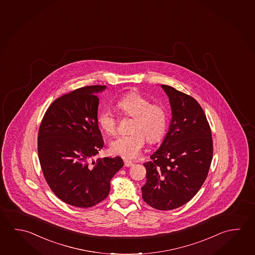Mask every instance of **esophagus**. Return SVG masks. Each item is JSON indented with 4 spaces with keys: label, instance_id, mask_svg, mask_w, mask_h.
Returning <instances> with one entry per match:
<instances>
[{
    "label": "esophagus",
    "instance_id": "34e87169",
    "mask_svg": "<svg viewBox=\"0 0 255 255\" xmlns=\"http://www.w3.org/2000/svg\"><path fill=\"white\" fill-rule=\"evenodd\" d=\"M133 162L132 161L128 160V159H125V166L126 167H130L133 165Z\"/></svg>",
    "mask_w": 255,
    "mask_h": 255
}]
</instances>
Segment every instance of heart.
<instances>
[{"instance_id": "1", "label": "heart", "mask_w": 255, "mask_h": 255, "mask_svg": "<svg viewBox=\"0 0 255 255\" xmlns=\"http://www.w3.org/2000/svg\"><path fill=\"white\" fill-rule=\"evenodd\" d=\"M117 108L126 117H133L130 133L122 135L110 144L111 151L126 158H134L140 154L146 142L160 140L167 127V112L159 104H151L149 99L138 92H129L118 99ZM100 128L108 135L117 132V117L109 109H103L98 117Z\"/></svg>"}]
</instances>
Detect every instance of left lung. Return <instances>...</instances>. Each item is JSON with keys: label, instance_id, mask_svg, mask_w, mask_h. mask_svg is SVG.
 Segmentation results:
<instances>
[{"label": "left lung", "instance_id": "obj_1", "mask_svg": "<svg viewBox=\"0 0 255 255\" xmlns=\"http://www.w3.org/2000/svg\"><path fill=\"white\" fill-rule=\"evenodd\" d=\"M169 99L172 120L160 147L143 165L142 199L159 210H174L195 196L213 156L211 129L200 104L173 87L161 85Z\"/></svg>", "mask_w": 255, "mask_h": 255}]
</instances>
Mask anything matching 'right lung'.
<instances>
[{"mask_svg":"<svg viewBox=\"0 0 255 255\" xmlns=\"http://www.w3.org/2000/svg\"><path fill=\"white\" fill-rule=\"evenodd\" d=\"M106 86L83 87L55 99L38 131L37 150L46 183L60 200L79 208L104 201L124 161L116 156L90 161L104 147L98 124V93Z\"/></svg>","mask_w":255,"mask_h":255,"instance_id":"obj_1","label":"right lung"}]
</instances>
